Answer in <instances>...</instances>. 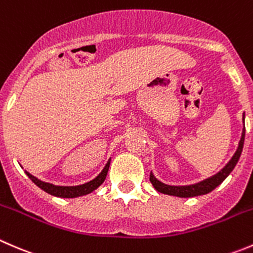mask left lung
<instances>
[{"mask_svg":"<svg viewBox=\"0 0 253 253\" xmlns=\"http://www.w3.org/2000/svg\"><path fill=\"white\" fill-rule=\"evenodd\" d=\"M244 141H245V123H244V130H242L241 139H240L239 147H237L236 152L234 154V156L231 157L229 162H227L226 166L221 169L220 172H217L215 176L211 177V178H207L204 181L199 182V183L191 184V186H169V184H165L162 182H160L156 177L152 173H150V182L152 183L154 188L157 192L164 194H169V196H176L181 197V198H189V197H197V196H203V194L209 193L212 189L216 188L230 173L234 169V167L236 166L237 161H239L240 156H241L242 147H244Z\"/></svg>","mask_w":253,"mask_h":253,"instance_id":"obj_1","label":"left lung"}]
</instances>
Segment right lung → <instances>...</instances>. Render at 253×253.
I'll use <instances>...</instances> for the list:
<instances>
[{
	"label": "right lung",
	"mask_w": 253,
	"mask_h": 253,
	"mask_svg": "<svg viewBox=\"0 0 253 253\" xmlns=\"http://www.w3.org/2000/svg\"><path fill=\"white\" fill-rule=\"evenodd\" d=\"M109 162H111V160L107 162V165H106V167L103 169V171H102L101 173L96 177V178L92 179V181H89V182H87V183L81 184V186H75V187L54 186V184L42 182V181H41V179L37 178V177L32 176L29 172H26V173H27V176L32 179V182H34V183H36L39 188H42V191H45L46 193L51 194V196L60 197V198H76V197L86 196V194L91 193V192H93L94 189H97L102 183H103L104 179H106V177H107V173H108Z\"/></svg>",
	"instance_id": "1"
}]
</instances>
